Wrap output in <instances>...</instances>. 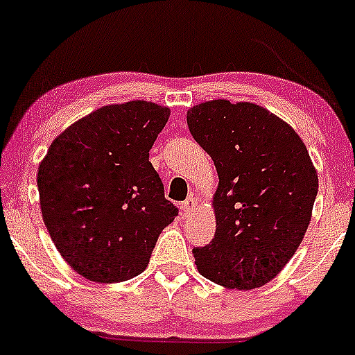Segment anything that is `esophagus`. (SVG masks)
I'll use <instances>...</instances> for the list:
<instances>
[{"mask_svg": "<svg viewBox=\"0 0 355 355\" xmlns=\"http://www.w3.org/2000/svg\"><path fill=\"white\" fill-rule=\"evenodd\" d=\"M197 200H195L193 197H189L187 198L185 202L182 203L180 205V210H182V214H183V217H190L191 214H193L195 210H197Z\"/></svg>", "mask_w": 355, "mask_h": 355, "instance_id": "esophagus-1", "label": "esophagus"}]
</instances>
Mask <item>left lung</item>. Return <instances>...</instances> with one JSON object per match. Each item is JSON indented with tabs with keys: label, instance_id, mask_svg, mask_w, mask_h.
I'll return each mask as SVG.
<instances>
[{
	"label": "left lung",
	"instance_id": "8db88e82",
	"mask_svg": "<svg viewBox=\"0 0 355 355\" xmlns=\"http://www.w3.org/2000/svg\"><path fill=\"white\" fill-rule=\"evenodd\" d=\"M187 125L218 175L215 237L193 248L195 266L225 288L262 287L287 266L311 223L319 177L305 144L250 101L198 103Z\"/></svg>",
	"mask_w": 355,
	"mask_h": 355
}]
</instances>
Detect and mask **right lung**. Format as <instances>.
Here are the masks:
<instances>
[{
  "label": "right lung",
  "mask_w": 355,
  "mask_h": 355,
  "mask_svg": "<svg viewBox=\"0 0 355 355\" xmlns=\"http://www.w3.org/2000/svg\"><path fill=\"white\" fill-rule=\"evenodd\" d=\"M168 116L152 101L107 105L60 133L40 164L44 225L85 279L115 284L141 274L178 215L148 160Z\"/></svg>",
  "instance_id": "obj_1"
}]
</instances>
